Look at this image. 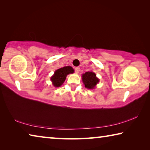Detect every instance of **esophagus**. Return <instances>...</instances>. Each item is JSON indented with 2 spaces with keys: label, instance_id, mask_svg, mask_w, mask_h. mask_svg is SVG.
I'll list each match as a JSON object with an SVG mask.
<instances>
[{
  "label": "esophagus",
  "instance_id": "esophagus-1",
  "mask_svg": "<svg viewBox=\"0 0 150 150\" xmlns=\"http://www.w3.org/2000/svg\"><path fill=\"white\" fill-rule=\"evenodd\" d=\"M79 71H80V67H77L75 68V71L76 73H78L79 72Z\"/></svg>",
  "mask_w": 150,
  "mask_h": 150
}]
</instances>
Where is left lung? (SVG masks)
Segmentation results:
<instances>
[{
  "label": "left lung",
  "mask_w": 150,
  "mask_h": 150,
  "mask_svg": "<svg viewBox=\"0 0 150 150\" xmlns=\"http://www.w3.org/2000/svg\"><path fill=\"white\" fill-rule=\"evenodd\" d=\"M82 80L85 87L87 88H94L98 83V79L96 77V74L93 72L87 71L82 75Z\"/></svg>",
  "instance_id": "obj_1"
}]
</instances>
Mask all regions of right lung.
I'll return each mask as SVG.
<instances>
[{
  "label": "right lung",
  "mask_w": 150,
  "mask_h": 150,
  "mask_svg": "<svg viewBox=\"0 0 150 150\" xmlns=\"http://www.w3.org/2000/svg\"><path fill=\"white\" fill-rule=\"evenodd\" d=\"M74 73V70L70 66H67V67L58 69L55 71L54 75L51 77L53 85H54V87H60L65 81L67 75L69 73Z\"/></svg>",
  "instance_id": "add662e5"
}]
</instances>
